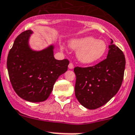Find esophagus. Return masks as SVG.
<instances>
[{
  "instance_id": "34e87169",
  "label": "esophagus",
  "mask_w": 135,
  "mask_h": 135,
  "mask_svg": "<svg viewBox=\"0 0 135 135\" xmlns=\"http://www.w3.org/2000/svg\"><path fill=\"white\" fill-rule=\"evenodd\" d=\"M68 68H69V69H71V70H72V69H73L74 68L73 63H70V64L68 65Z\"/></svg>"
}]
</instances>
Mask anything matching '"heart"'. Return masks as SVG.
I'll list each match as a JSON object with an SVG mask.
<instances>
[{
    "instance_id": "1",
    "label": "heart",
    "mask_w": 135,
    "mask_h": 135,
    "mask_svg": "<svg viewBox=\"0 0 135 135\" xmlns=\"http://www.w3.org/2000/svg\"><path fill=\"white\" fill-rule=\"evenodd\" d=\"M70 46L73 50H78L77 59L85 65L98 61L107 50V44L103 40H96L92 36L74 39L70 42Z\"/></svg>"
}]
</instances>
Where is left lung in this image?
<instances>
[{"instance_id": "left-lung-1", "label": "left lung", "mask_w": 135, "mask_h": 135, "mask_svg": "<svg viewBox=\"0 0 135 135\" xmlns=\"http://www.w3.org/2000/svg\"><path fill=\"white\" fill-rule=\"evenodd\" d=\"M111 40L107 59L94 66L76 67L75 95L88 109L104 105L117 94L124 79L126 59L123 52Z\"/></svg>"}]
</instances>
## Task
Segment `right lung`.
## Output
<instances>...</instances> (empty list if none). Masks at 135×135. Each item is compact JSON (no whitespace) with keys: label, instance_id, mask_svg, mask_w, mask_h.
Masks as SVG:
<instances>
[{"label":"right lung","instance_id":"1","mask_svg":"<svg viewBox=\"0 0 135 135\" xmlns=\"http://www.w3.org/2000/svg\"><path fill=\"white\" fill-rule=\"evenodd\" d=\"M31 30L20 34L9 52L7 61L10 82L21 98L31 102L45 101L51 94L59 76L68 70V59L54 57V46L40 50L28 44Z\"/></svg>","mask_w":135,"mask_h":135}]
</instances>
